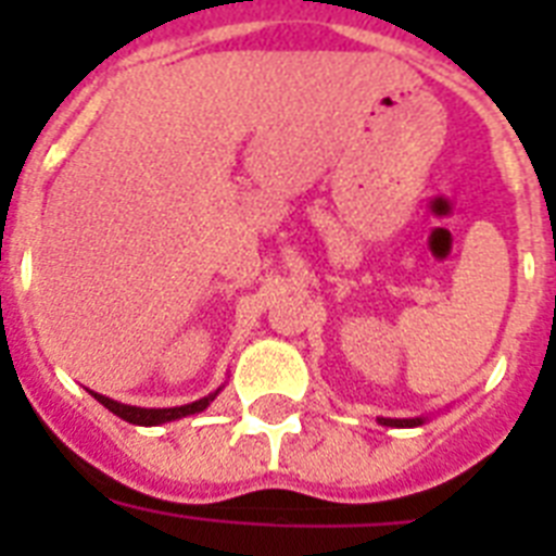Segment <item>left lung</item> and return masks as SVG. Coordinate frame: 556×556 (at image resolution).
I'll return each instance as SVG.
<instances>
[{
  "label": "left lung",
  "mask_w": 556,
  "mask_h": 556,
  "mask_svg": "<svg viewBox=\"0 0 556 556\" xmlns=\"http://www.w3.org/2000/svg\"><path fill=\"white\" fill-rule=\"evenodd\" d=\"M383 427H418L424 424V418H378Z\"/></svg>",
  "instance_id": "1"
}]
</instances>
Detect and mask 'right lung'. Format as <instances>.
I'll return each mask as SVG.
<instances>
[{
	"instance_id": "right-lung-1",
	"label": "right lung",
	"mask_w": 556,
	"mask_h": 556,
	"mask_svg": "<svg viewBox=\"0 0 556 556\" xmlns=\"http://www.w3.org/2000/svg\"><path fill=\"white\" fill-rule=\"evenodd\" d=\"M91 395L98 397L100 404L106 406L109 413H115L117 418H124V421L141 424V427H159V424L176 421V418H185V415H195V413H201V409H207L210 401L218 395V389H216V392H210L207 397H199V401H192V404L169 406V409H143V406L117 404V401H112V397H106V395H98V392H91Z\"/></svg>"
}]
</instances>
